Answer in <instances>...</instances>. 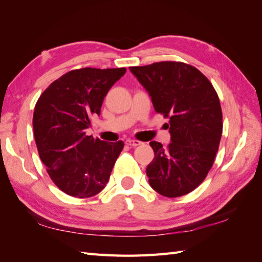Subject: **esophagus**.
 Returning <instances> with one entry per match:
<instances>
[{
	"label": "esophagus",
	"instance_id": "34e87169",
	"mask_svg": "<svg viewBox=\"0 0 262 262\" xmlns=\"http://www.w3.org/2000/svg\"><path fill=\"white\" fill-rule=\"evenodd\" d=\"M126 144L128 146H138V145H141L142 144V142H140V141H137V140H126Z\"/></svg>",
	"mask_w": 262,
	"mask_h": 262
}]
</instances>
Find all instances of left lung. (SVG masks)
Returning a JSON list of instances; mask_svg holds the SVG:
<instances>
[{
    "mask_svg": "<svg viewBox=\"0 0 262 262\" xmlns=\"http://www.w3.org/2000/svg\"><path fill=\"white\" fill-rule=\"evenodd\" d=\"M148 92L157 113L169 118L171 143L151 142L154 159L147 165L148 182L164 197L196 189L213 166L223 132L215 89L202 72L180 62L129 68Z\"/></svg>",
    "mask_w": 262,
    "mask_h": 262,
    "instance_id": "1",
    "label": "left lung"
}]
</instances>
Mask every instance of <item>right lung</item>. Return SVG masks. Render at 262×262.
I'll use <instances>...</instances> for the list:
<instances>
[{"label": "right lung", "mask_w": 262, "mask_h": 262, "mask_svg": "<svg viewBox=\"0 0 262 262\" xmlns=\"http://www.w3.org/2000/svg\"><path fill=\"white\" fill-rule=\"evenodd\" d=\"M126 69L71 71L54 81L36 103L33 134L39 157L60 190L76 198L96 196L107 185L124 142L86 135L110 88Z\"/></svg>", "instance_id": "obj_1"}]
</instances>
